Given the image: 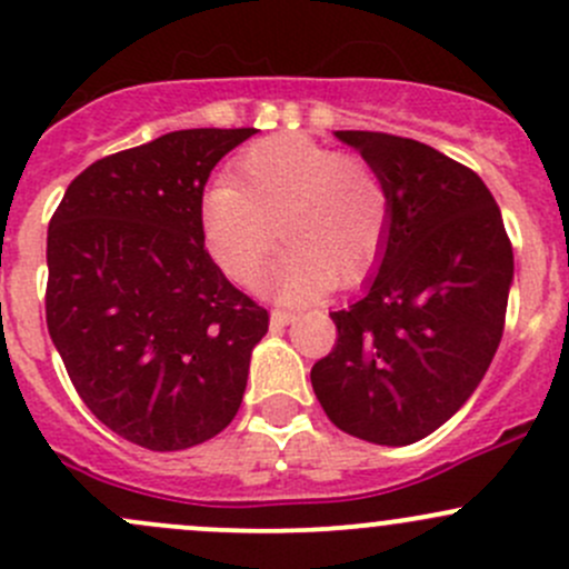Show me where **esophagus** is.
<instances>
[{
	"label": "esophagus",
	"mask_w": 569,
	"mask_h": 569,
	"mask_svg": "<svg viewBox=\"0 0 569 569\" xmlns=\"http://www.w3.org/2000/svg\"><path fill=\"white\" fill-rule=\"evenodd\" d=\"M295 321V313L286 308H274L272 313H269V325H272V330H283L286 325H291Z\"/></svg>",
	"instance_id": "34e87169"
}]
</instances>
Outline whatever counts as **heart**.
<instances>
[{
    "label": "heart",
    "mask_w": 569,
    "mask_h": 569,
    "mask_svg": "<svg viewBox=\"0 0 569 569\" xmlns=\"http://www.w3.org/2000/svg\"><path fill=\"white\" fill-rule=\"evenodd\" d=\"M390 223L392 196L379 169L302 133L244 149L231 182L212 184L201 204L209 250L237 283H253L280 234L286 250L264 286L291 302L332 280H360L385 250Z\"/></svg>",
    "instance_id": "obj_1"
}]
</instances>
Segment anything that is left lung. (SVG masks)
<instances>
[{"label":"left lung","instance_id":"8db88e82","mask_svg":"<svg viewBox=\"0 0 569 569\" xmlns=\"http://www.w3.org/2000/svg\"><path fill=\"white\" fill-rule=\"evenodd\" d=\"M335 136L385 177L392 223L365 297L330 313L338 340L310 385L346 433L415 445L469 400L499 349L512 244L469 166L403 136Z\"/></svg>","mask_w":569,"mask_h":569}]
</instances>
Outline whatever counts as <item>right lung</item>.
I'll use <instances>...</instances> for the list:
<instances>
[{
	"label": "right lung",
	"instance_id": "right-lung-1",
	"mask_svg": "<svg viewBox=\"0 0 569 569\" xmlns=\"http://www.w3.org/2000/svg\"><path fill=\"white\" fill-rule=\"evenodd\" d=\"M253 128L174 130L94 160L48 223L46 325L87 409L188 450L234 420L269 313L204 248L209 171Z\"/></svg>",
	"mask_w": 569,
	"mask_h": 569
}]
</instances>
